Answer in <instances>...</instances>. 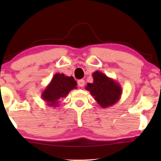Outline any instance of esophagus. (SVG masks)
<instances>
[{
  "label": "esophagus",
  "instance_id": "esophagus-1",
  "mask_svg": "<svg viewBox=\"0 0 161 161\" xmlns=\"http://www.w3.org/2000/svg\"><path fill=\"white\" fill-rule=\"evenodd\" d=\"M78 86H80V87H83V86H84V85H85V80H78Z\"/></svg>",
  "mask_w": 161,
  "mask_h": 161
}]
</instances>
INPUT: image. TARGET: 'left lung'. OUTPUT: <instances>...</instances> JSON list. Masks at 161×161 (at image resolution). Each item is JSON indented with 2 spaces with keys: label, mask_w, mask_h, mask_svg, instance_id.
Listing matches in <instances>:
<instances>
[{
  "label": "left lung",
  "mask_w": 161,
  "mask_h": 161,
  "mask_svg": "<svg viewBox=\"0 0 161 161\" xmlns=\"http://www.w3.org/2000/svg\"><path fill=\"white\" fill-rule=\"evenodd\" d=\"M93 83H87L86 89L103 108L112 106L120 100L122 89L120 84L100 71L92 74Z\"/></svg>",
  "instance_id": "left-lung-1"
}]
</instances>
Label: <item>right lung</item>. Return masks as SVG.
<instances>
[{"label":"right lung","mask_w":161,"mask_h":161,"mask_svg":"<svg viewBox=\"0 0 161 161\" xmlns=\"http://www.w3.org/2000/svg\"><path fill=\"white\" fill-rule=\"evenodd\" d=\"M77 82L72 76L56 73L42 93V98L50 107H57L59 101L72 89H77Z\"/></svg>","instance_id":"add662e5"}]
</instances>
